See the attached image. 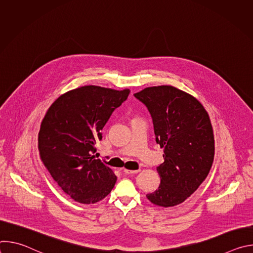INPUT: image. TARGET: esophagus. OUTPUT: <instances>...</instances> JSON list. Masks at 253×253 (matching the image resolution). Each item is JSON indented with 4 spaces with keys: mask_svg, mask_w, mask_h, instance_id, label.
Segmentation results:
<instances>
[{
    "mask_svg": "<svg viewBox=\"0 0 253 253\" xmlns=\"http://www.w3.org/2000/svg\"><path fill=\"white\" fill-rule=\"evenodd\" d=\"M140 170H128V169H124V172L126 174H137Z\"/></svg>",
    "mask_w": 253,
    "mask_h": 253,
    "instance_id": "esophagus-1",
    "label": "esophagus"
}]
</instances>
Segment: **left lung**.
Wrapping results in <instances>:
<instances>
[{"label": "left lung", "mask_w": 253, "mask_h": 253, "mask_svg": "<svg viewBox=\"0 0 253 253\" xmlns=\"http://www.w3.org/2000/svg\"><path fill=\"white\" fill-rule=\"evenodd\" d=\"M152 117L156 142L164 148L157 167L161 182L146 195L153 204L182 203L204 181L214 158V136L208 113L193 96L172 86L135 93Z\"/></svg>", "instance_id": "8db88e82"}]
</instances>
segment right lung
Listing matches in <instances>:
<instances>
[{"mask_svg":"<svg viewBox=\"0 0 253 253\" xmlns=\"http://www.w3.org/2000/svg\"><path fill=\"white\" fill-rule=\"evenodd\" d=\"M129 89L83 86L61 95L49 108L39 132V151L53 179L75 201L96 203L113 189L117 177L100 159L95 144Z\"/></svg>","mask_w":253,"mask_h":253,"instance_id":"obj_1","label":"right lung"}]
</instances>
